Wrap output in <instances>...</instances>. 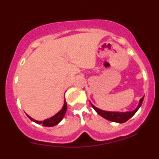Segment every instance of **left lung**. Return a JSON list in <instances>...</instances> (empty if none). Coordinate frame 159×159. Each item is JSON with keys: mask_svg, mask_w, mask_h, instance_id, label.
I'll use <instances>...</instances> for the list:
<instances>
[{"mask_svg": "<svg viewBox=\"0 0 159 159\" xmlns=\"http://www.w3.org/2000/svg\"><path fill=\"white\" fill-rule=\"evenodd\" d=\"M143 98H144V96H143V98L139 100V105H138V107H136V109H134V111H127V112L107 111L101 110V109H99V108L96 107H95L93 104H92V102H91V104H92V107L94 108V110H95L97 113L99 114V116H102V118L107 119V120H109V121L116 122V123H125V122H127L129 119H130V118H131L132 116H134V114L137 112V111L139 109L142 103H143Z\"/></svg>", "mask_w": 159, "mask_h": 159, "instance_id": "obj_1", "label": "left lung"}]
</instances>
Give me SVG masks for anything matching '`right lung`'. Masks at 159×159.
Returning a JSON list of instances; mask_svg holds the SVG:
<instances>
[{"instance_id":"1","label":"right lung","mask_w":159,"mask_h":159,"mask_svg":"<svg viewBox=\"0 0 159 159\" xmlns=\"http://www.w3.org/2000/svg\"><path fill=\"white\" fill-rule=\"evenodd\" d=\"M66 111H67V102L64 100V106H63L62 109H61L58 113L56 114L55 116H53L52 117L49 118V119H44L43 121H38V120L32 119V118L30 117L29 116H29V118L32 120V121L35 122V123H37V124H42L43 126H44V127H54V126L58 124V123L62 120L63 118L65 116Z\"/></svg>"}]
</instances>
